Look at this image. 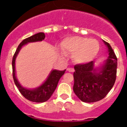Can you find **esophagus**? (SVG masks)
<instances>
[{
  "mask_svg": "<svg viewBox=\"0 0 127 127\" xmlns=\"http://www.w3.org/2000/svg\"><path fill=\"white\" fill-rule=\"evenodd\" d=\"M67 70L69 72H74V69L73 68H67Z\"/></svg>",
  "mask_w": 127,
  "mask_h": 127,
  "instance_id": "1",
  "label": "esophagus"
}]
</instances>
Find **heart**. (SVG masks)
Instances as JSON below:
<instances>
[{
    "mask_svg": "<svg viewBox=\"0 0 127 127\" xmlns=\"http://www.w3.org/2000/svg\"><path fill=\"white\" fill-rule=\"evenodd\" d=\"M61 48L66 54H73V60L75 63L84 64L90 62L96 57L99 45L95 39L73 36L64 40L61 43ZM63 54L65 55L64 53Z\"/></svg>",
    "mask_w": 127,
    "mask_h": 127,
    "instance_id": "heart-1",
    "label": "heart"
}]
</instances>
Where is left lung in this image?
Here are the masks:
<instances>
[{
	"label": "left lung",
	"instance_id": "left-lung-1",
	"mask_svg": "<svg viewBox=\"0 0 127 127\" xmlns=\"http://www.w3.org/2000/svg\"><path fill=\"white\" fill-rule=\"evenodd\" d=\"M103 42L108 49L109 56L100 67L95 68L93 61L74 66L73 90L85 103H94L103 99L116 81L117 57L109 43Z\"/></svg>",
	"mask_w": 127,
	"mask_h": 127
}]
</instances>
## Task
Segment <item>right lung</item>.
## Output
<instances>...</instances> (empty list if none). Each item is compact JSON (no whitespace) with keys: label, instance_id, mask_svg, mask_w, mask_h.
I'll return each mask as SVG.
<instances>
[{"label":"right lung","instance_id":"obj_1","mask_svg":"<svg viewBox=\"0 0 127 127\" xmlns=\"http://www.w3.org/2000/svg\"><path fill=\"white\" fill-rule=\"evenodd\" d=\"M45 38V35L44 33L39 32L23 40L18 47L12 60L13 77L15 85L24 98L31 101L35 102V103L45 102L50 98L51 96L55 90L60 78L64 74L66 69L64 71H58L56 69L52 70L47 77V80L42 85L37 88L29 89V88L23 87L20 84L16 78V71H15V61L20 50L24 45L28 43H31V42L42 41L44 40Z\"/></svg>","mask_w":127,"mask_h":127}]
</instances>
